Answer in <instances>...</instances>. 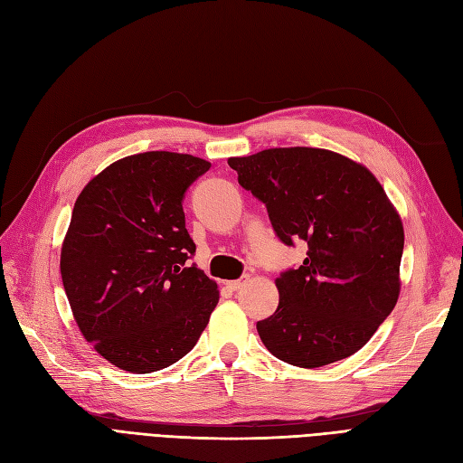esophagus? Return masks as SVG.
Returning a JSON list of instances; mask_svg holds the SVG:
<instances>
[{
	"mask_svg": "<svg viewBox=\"0 0 463 463\" xmlns=\"http://www.w3.org/2000/svg\"><path fill=\"white\" fill-rule=\"evenodd\" d=\"M247 279H249V276H241L240 279H232V282H228L226 286H228V289H232V291H237V289H240L245 282H247Z\"/></svg>",
	"mask_w": 463,
	"mask_h": 463,
	"instance_id": "obj_1",
	"label": "esophagus"
}]
</instances>
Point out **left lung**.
I'll return each mask as SVG.
<instances>
[{"label": "left lung", "instance_id": "obj_1", "mask_svg": "<svg viewBox=\"0 0 463 463\" xmlns=\"http://www.w3.org/2000/svg\"><path fill=\"white\" fill-rule=\"evenodd\" d=\"M228 164L264 203L279 241L309 247L301 266L276 279L274 315L257 322L266 349L303 369L359 352L400 293L403 228L383 185L322 148H269Z\"/></svg>", "mask_w": 463, "mask_h": 463}]
</instances>
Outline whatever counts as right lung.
I'll use <instances>...</instances> for the list:
<instances>
[{
  "label": "right lung",
  "instance_id": "add662e5",
  "mask_svg": "<svg viewBox=\"0 0 463 463\" xmlns=\"http://www.w3.org/2000/svg\"><path fill=\"white\" fill-rule=\"evenodd\" d=\"M210 170L154 150L108 165L82 189L61 249V279L85 340L111 365L146 374L199 342L218 286L185 228L187 189Z\"/></svg>",
  "mask_w": 463,
  "mask_h": 463
}]
</instances>
